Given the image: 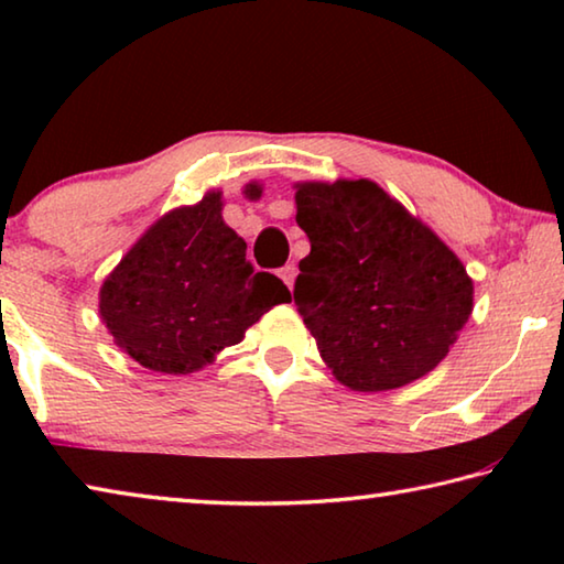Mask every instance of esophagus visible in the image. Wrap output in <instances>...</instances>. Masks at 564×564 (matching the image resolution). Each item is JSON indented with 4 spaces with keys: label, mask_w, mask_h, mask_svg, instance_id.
<instances>
[{
    "label": "esophagus",
    "mask_w": 564,
    "mask_h": 564,
    "mask_svg": "<svg viewBox=\"0 0 564 564\" xmlns=\"http://www.w3.org/2000/svg\"><path fill=\"white\" fill-rule=\"evenodd\" d=\"M280 276H282V282L288 284V288L292 290V288H294V280H297V267H294V264H284L282 270H280Z\"/></svg>",
    "instance_id": "obj_1"
}]
</instances>
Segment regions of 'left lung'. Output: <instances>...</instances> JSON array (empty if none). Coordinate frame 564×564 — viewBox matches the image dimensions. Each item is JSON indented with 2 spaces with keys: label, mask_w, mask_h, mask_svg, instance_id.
I'll use <instances>...</instances> for the list:
<instances>
[{
  "label": "left lung",
  "mask_w": 564,
  "mask_h": 564,
  "mask_svg": "<svg viewBox=\"0 0 564 564\" xmlns=\"http://www.w3.org/2000/svg\"><path fill=\"white\" fill-rule=\"evenodd\" d=\"M310 254L297 305L333 376L393 391L438 366L474 310V282L426 224L368 178L297 184Z\"/></svg>",
  "instance_id": "1"
}]
</instances>
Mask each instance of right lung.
Instances as JSON below:
<instances>
[{
    "label": "right lung",
    "mask_w": 564,
    "mask_h": 564,
    "mask_svg": "<svg viewBox=\"0 0 564 564\" xmlns=\"http://www.w3.org/2000/svg\"><path fill=\"white\" fill-rule=\"evenodd\" d=\"M249 198L262 186L249 184ZM221 194L161 216L100 288V317L143 368L186 376L237 345L290 290L247 262V241L221 219Z\"/></svg>",
    "instance_id": "right-lung-1"
}]
</instances>
